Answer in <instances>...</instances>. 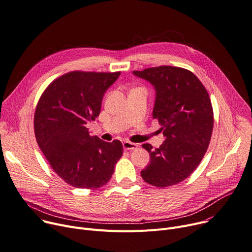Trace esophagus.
Masks as SVG:
<instances>
[{"instance_id":"34e87169","label":"esophagus","mask_w":252,"mask_h":252,"mask_svg":"<svg viewBox=\"0 0 252 252\" xmlns=\"http://www.w3.org/2000/svg\"><path fill=\"white\" fill-rule=\"evenodd\" d=\"M123 147L125 150H134V149H137L138 145L136 143H133V142H130V141H124L123 142Z\"/></svg>"}]
</instances>
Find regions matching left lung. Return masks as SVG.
<instances>
[{"label": "left lung", "instance_id": "8db88e82", "mask_svg": "<svg viewBox=\"0 0 252 252\" xmlns=\"http://www.w3.org/2000/svg\"><path fill=\"white\" fill-rule=\"evenodd\" d=\"M133 74L155 87L153 119L158 120L165 137L159 148L142 145L150 163L141 176L156 187L175 185L197 168L208 148L214 120L209 94L200 80L184 68L159 66Z\"/></svg>", "mask_w": 252, "mask_h": 252}]
</instances>
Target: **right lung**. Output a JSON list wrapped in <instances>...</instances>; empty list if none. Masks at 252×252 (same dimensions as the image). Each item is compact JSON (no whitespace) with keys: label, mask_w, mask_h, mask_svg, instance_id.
<instances>
[{"label":"right lung","mask_w":252,"mask_h":252,"mask_svg":"<svg viewBox=\"0 0 252 252\" xmlns=\"http://www.w3.org/2000/svg\"><path fill=\"white\" fill-rule=\"evenodd\" d=\"M120 74L72 71L51 82L38 101L37 143L55 173L73 187L104 186L123 154L119 140L105 142L87 128L100 114L105 91Z\"/></svg>","instance_id":"1"}]
</instances>
